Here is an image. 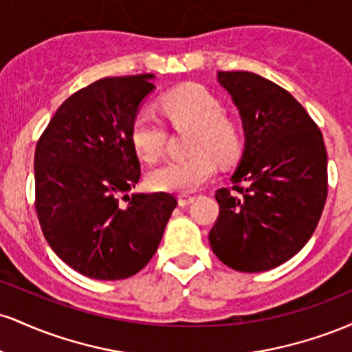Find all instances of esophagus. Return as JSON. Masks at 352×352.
I'll list each match as a JSON object with an SVG mask.
<instances>
[{"label":"esophagus","instance_id":"esophagus-1","mask_svg":"<svg viewBox=\"0 0 352 352\" xmlns=\"http://www.w3.org/2000/svg\"><path fill=\"white\" fill-rule=\"evenodd\" d=\"M193 199H195L193 195H188V193H182V195H179V205H180V207H187V205L192 204Z\"/></svg>","mask_w":352,"mask_h":352}]
</instances>
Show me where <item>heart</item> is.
Returning a JSON list of instances; mask_svg holds the SVG:
<instances>
[{"label": "heart", "instance_id": "heart-1", "mask_svg": "<svg viewBox=\"0 0 352 352\" xmlns=\"http://www.w3.org/2000/svg\"><path fill=\"white\" fill-rule=\"evenodd\" d=\"M160 107L175 129H187L188 159L170 160L148 173V184L160 192L188 193L215 175V160L230 164L240 155L243 137L235 120L225 116L221 100L199 84L180 86L160 99ZM131 142L145 162H155L164 153L167 131L151 112L140 111L131 127Z\"/></svg>", "mask_w": 352, "mask_h": 352}]
</instances>
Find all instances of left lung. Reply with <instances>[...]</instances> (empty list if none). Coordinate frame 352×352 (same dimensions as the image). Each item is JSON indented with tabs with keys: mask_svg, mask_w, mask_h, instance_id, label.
<instances>
[{
	"mask_svg": "<svg viewBox=\"0 0 352 352\" xmlns=\"http://www.w3.org/2000/svg\"><path fill=\"white\" fill-rule=\"evenodd\" d=\"M245 132L232 188L217 190L210 230L218 260L236 272L276 268L308 243L328 197L321 131L288 91L246 71H220Z\"/></svg>",
	"mask_w": 352,
	"mask_h": 352,
	"instance_id": "left-lung-1",
	"label": "left lung"
}]
</instances>
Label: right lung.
<instances>
[{"label":"right lung","instance_id":"1","mask_svg":"<svg viewBox=\"0 0 352 352\" xmlns=\"http://www.w3.org/2000/svg\"><path fill=\"white\" fill-rule=\"evenodd\" d=\"M153 78H104L74 92L36 145L34 207L44 238L64 263L94 280L139 273L177 207L172 193L129 195L140 179L131 127Z\"/></svg>","mask_w":352,"mask_h":352}]
</instances>
